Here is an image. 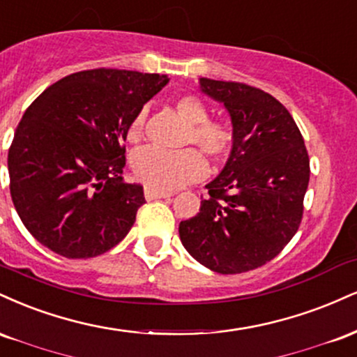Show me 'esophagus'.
I'll list each match as a JSON object with an SVG mask.
<instances>
[{"mask_svg":"<svg viewBox=\"0 0 357 357\" xmlns=\"http://www.w3.org/2000/svg\"><path fill=\"white\" fill-rule=\"evenodd\" d=\"M172 194H167V192H158V190H153V188H145V199L146 200H157V199H167V197H170Z\"/></svg>","mask_w":357,"mask_h":357,"instance_id":"1","label":"esophagus"}]
</instances>
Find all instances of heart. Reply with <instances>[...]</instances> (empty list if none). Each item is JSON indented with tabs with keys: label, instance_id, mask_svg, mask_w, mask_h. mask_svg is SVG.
Returning <instances> with one entry per match:
<instances>
[{
	"label": "heart",
	"instance_id": "b5f03b06",
	"mask_svg": "<svg viewBox=\"0 0 357 357\" xmlns=\"http://www.w3.org/2000/svg\"><path fill=\"white\" fill-rule=\"evenodd\" d=\"M175 110L188 121L185 144H195L213 162H222L232 152L236 144V128L229 120L208 119V108L195 95H180L174 100ZM146 110L135 113L128 125V140L137 142L144 133ZM132 172L138 182L158 192L174 190L183 183L204 177L207 162L195 149H183L177 152L162 150L157 146H145L137 150L132 157Z\"/></svg>",
	"mask_w": 357,
	"mask_h": 357
}]
</instances>
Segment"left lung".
<instances>
[{
    "label": "left lung",
    "mask_w": 357,
    "mask_h": 357,
    "mask_svg": "<svg viewBox=\"0 0 357 357\" xmlns=\"http://www.w3.org/2000/svg\"><path fill=\"white\" fill-rule=\"evenodd\" d=\"M200 90L224 103L236 144L207 183L200 212L178 225L187 252L219 274L257 269L299 229L309 185V155L287 108L259 88L200 78Z\"/></svg>",
    "instance_id": "1"
}]
</instances>
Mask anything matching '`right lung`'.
<instances>
[{
    "label": "right lung",
    "instance_id": "1",
    "mask_svg": "<svg viewBox=\"0 0 357 357\" xmlns=\"http://www.w3.org/2000/svg\"><path fill=\"white\" fill-rule=\"evenodd\" d=\"M167 75L96 68L61 78L28 107L10 152V192L28 232L68 259L105 254L145 204L125 183L128 125Z\"/></svg>",
    "mask_w": 357,
    "mask_h": 357
}]
</instances>
